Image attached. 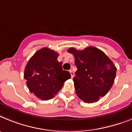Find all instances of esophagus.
<instances>
[{"instance_id": "34e87169", "label": "esophagus", "mask_w": 132, "mask_h": 132, "mask_svg": "<svg viewBox=\"0 0 132 132\" xmlns=\"http://www.w3.org/2000/svg\"><path fill=\"white\" fill-rule=\"evenodd\" d=\"M69 72H70V74H71V78L74 77V72H73V71L72 70H69Z\"/></svg>"}]
</instances>
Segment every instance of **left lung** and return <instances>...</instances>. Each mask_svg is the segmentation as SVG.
Wrapping results in <instances>:
<instances>
[{
	"instance_id": "left-lung-1",
	"label": "left lung",
	"mask_w": 132,
	"mask_h": 132,
	"mask_svg": "<svg viewBox=\"0 0 132 132\" xmlns=\"http://www.w3.org/2000/svg\"><path fill=\"white\" fill-rule=\"evenodd\" d=\"M77 67L74 78L76 93L85 103L96 102L110 90L116 75V68L106 54L96 47L82 50L70 48Z\"/></svg>"
}]
</instances>
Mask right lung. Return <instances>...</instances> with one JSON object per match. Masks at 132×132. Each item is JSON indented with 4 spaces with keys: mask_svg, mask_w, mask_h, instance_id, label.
I'll return each mask as SVG.
<instances>
[{
    "mask_svg": "<svg viewBox=\"0 0 132 132\" xmlns=\"http://www.w3.org/2000/svg\"><path fill=\"white\" fill-rule=\"evenodd\" d=\"M58 53L48 48L38 50L28 60L24 78L31 93L43 100L52 99L71 78L58 61Z\"/></svg>",
    "mask_w": 132,
    "mask_h": 132,
    "instance_id": "obj_1",
    "label": "right lung"
}]
</instances>
